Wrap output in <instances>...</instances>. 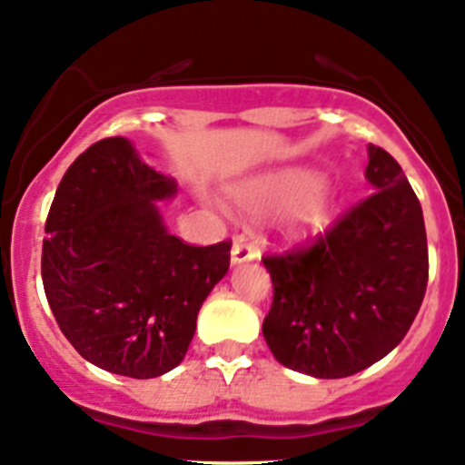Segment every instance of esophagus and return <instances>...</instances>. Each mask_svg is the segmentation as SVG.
I'll use <instances>...</instances> for the list:
<instances>
[{
	"instance_id": "esophagus-1",
	"label": "esophagus",
	"mask_w": 465,
	"mask_h": 465,
	"mask_svg": "<svg viewBox=\"0 0 465 465\" xmlns=\"http://www.w3.org/2000/svg\"><path fill=\"white\" fill-rule=\"evenodd\" d=\"M254 262V247L245 238H236L232 247V266H242V263Z\"/></svg>"
}]
</instances>
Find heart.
I'll use <instances>...</instances> for the list:
<instances>
[{
    "instance_id": "heart-1",
    "label": "heart",
    "mask_w": 465,
    "mask_h": 465,
    "mask_svg": "<svg viewBox=\"0 0 465 465\" xmlns=\"http://www.w3.org/2000/svg\"><path fill=\"white\" fill-rule=\"evenodd\" d=\"M242 213L259 215L272 208L287 206L275 223V233L284 242H305L321 236L332 223L335 197L321 183V173L302 167H286L262 173L229 190Z\"/></svg>"
}]
</instances>
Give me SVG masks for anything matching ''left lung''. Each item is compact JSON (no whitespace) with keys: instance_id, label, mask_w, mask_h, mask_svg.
<instances>
[{"instance_id":"left-lung-1","label":"left lung","mask_w":465,"mask_h":465,"mask_svg":"<svg viewBox=\"0 0 465 465\" xmlns=\"http://www.w3.org/2000/svg\"><path fill=\"white\" fill-rule=\"evenodd\" d=\"M371 197L307 250L263 257L272 305L263 340L284 367L314 379L367 370L406 337L429 280L422 206L397 160L367 146Z\"/></svg>"}]
</instances>
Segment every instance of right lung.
I'll use <instances>...</instances> for the list:
<instances>
[{"label": "right lung", "instance_id": "add662e5", "mask_svg": "<svg viewBox=\"0 0 465 465\" xmlns=\"http://www.w3.org/2000/svg\"><path fill=\"white\" fill-rule=\"evenodd\" d=\"M173 194L133 142L107 137L68 167L50 206L47 302L77 353L112 374L155 379L181 364L229 271V241L194 247L167 232L158 202Z\"/></svg>", "mask_w": 465, "mask_h": 465}]
</instances>
